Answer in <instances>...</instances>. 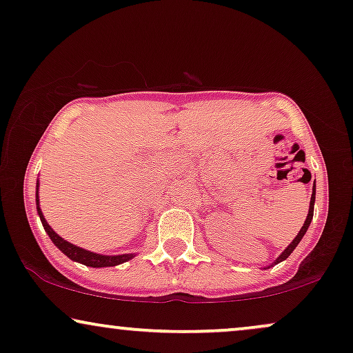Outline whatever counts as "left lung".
I'll use <instances>...</instances> for the list:
<instances>
[{"mask_svg": "<svg viewBox=\"0 0 353 353\" xmlns=\"http://www.w3.org/2000/svg\"><path fill=\"white\" fill-rule=\"evenodd\" d=\"M316 183V181H314ZM314 196H316V185L313 186V193H311V199H310V209H308V216H306V219H305V223H303V227L300 228V232H299V235H296L295 238H294V241H292L290 245L287 246L285 250L282 251L281 253V256H279V258L274 261V266H276V264H279V263H282V261H285L288 256L292 254V251H294L295 248H296V245L300 243L301 241V238L305 236V233H306V230H308V227H310V223H311V221H313V210H314Z\"/></svg>", "mask_w": 353, "mask_h": 353, "instance_id": "8db88e82", "label": "left lung"}]
</instances>
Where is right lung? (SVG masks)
I'll return each mask as SVG.
<instances>
[{
	"label": "right lung",
	"mask_w": 353,
	"mask_h": 353,
	"mask_svg": "<svg viewBox=\"0 0 353 353\" xmlns=\"http://www.w3.org/2000/svg\"><path fill=\"white\" fill-rule=\"evenodd\" d=\"M35 201H37V214H39L40 221H42V225L45 228V232L48 233V236L52 238L53 245L61 251L63 254H66L68 258L76 261V263L84 264V266L89 268H112V266H118V264L126 263L134 258V253H128V254H115V256H107V254H99L94 253V251L79 248V246L70 243L66 241L65 238H61L57 232L53 230L52 227L48 225V222L45 221L42 209H40V203H39V180H37V191H35Z\"/></svg>",
	"instance_id": "right-lung-1"
}]
</instances>
